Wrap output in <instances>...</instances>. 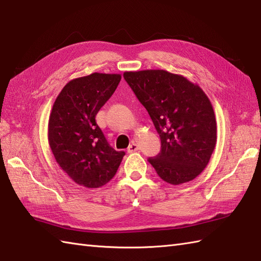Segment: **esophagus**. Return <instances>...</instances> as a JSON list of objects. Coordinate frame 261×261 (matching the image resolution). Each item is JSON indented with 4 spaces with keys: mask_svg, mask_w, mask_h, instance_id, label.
I'll return each mask as SVG.
<instances>
[{
    "mask_svg": "<svg viewBox=\"0 0 261 261\" xmlns=\"http://www.w3.org/2000/svg\"><path fill=\"white\" fill-rule=\"evenodd\" d=\"M138 149H139V146L137 145L136 142H131L130 143V146L127 147V152L129 153H131V152H135V151H137Z\"/></svg>",
    "mask_w": 261,
    "mask_h": 261,
    "instance_id": "esophagus-1",
    "label": "esophagus"
}]
</instances>
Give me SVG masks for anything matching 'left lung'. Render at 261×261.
<instances>
[{"label":"left lung","mask_w":261,"mask_h":261,"mask_svg":"<svg viewBox=\"0 0 261 261\" xmlns=\"http://www.w3.org/2000/svg\"><path fill=\"white\" fill-rule=\"evenodd\" d=\"M123 77L162 140V150L148 159L158 176L173 185L196 178L216 145L214 110L206 94L186 77L164 69L125 71Z\"/></svg>","instance_id":"obj_1"}]
</instances>
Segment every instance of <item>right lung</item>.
Masks as SVG:
<instances>
[{
  "instance_id": "1",
  "label": "right lung",
  "mask_w": 261,
  "mask_h": 261,
  "mask_svg": "<svg viewBox=\"0 0 261 261\" xmlns=\"http://www.w3.org/2000/svg\"><path fill=\"white\" fill-rule=\"evenodd\" d=\"M120 74L71 80L58 94L48 122L54 157L76 184L97 188L113 178L124 156L109 145L95 116L118 87Z\"/></svg>"
}]
</instances>
